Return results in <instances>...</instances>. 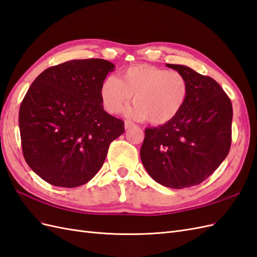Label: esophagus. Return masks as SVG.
<instances>
[{"label":"esophagus","mask_w":257,"mask_h":257,"mask_svg":"<svg viewBox=\"0 0 257 257\" xmlns=\"http://www.w3.org/2000/svg\"><path fill=\"white\" fill-rule=\"evenodd\" d=\"M135 126V123L133 122V121H129V120H126L124 121V129H130V128H133Z\"/></svg>","instance_id":"1"}]
</instances>
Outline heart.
<instances>
[{
	"instance_id": "obj_1",
	"label": "heart",
	"mask_w": 257,
	"mask_h": 257,
	"mask_svg": "<svg viewBox=\"0 0 257 257\" xmlns=\"http://www.w3.org/2000/svg\"><path fill=\"white\" fill-rule=\"evenodd\" d=\"M133 95L135 105L128 110L130 117L164 124L178 116L185 106L189 83L179 71L150 65L131 66L117 77H106L101 83V103L109 114L120 113Z\"/></svg>"
}]
</instances>
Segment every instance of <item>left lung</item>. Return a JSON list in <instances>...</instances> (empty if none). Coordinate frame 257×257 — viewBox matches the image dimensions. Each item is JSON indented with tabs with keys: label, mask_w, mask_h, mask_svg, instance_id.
I'll return each mask as SVG.
<instances>
[{
	"label": "left lung",
	"mask_w": 257,
	"mask_h": 257,
	"mask_svg": "<svg viewBox=\"0 0 257 257\" xmlns=\"http://www.w3.org/2000/svg\"><path fill=\"white\" fill-rule=\"evenodd\" d=\"M186 77L189 95L172 121L147 128L140 151L144 168L160 185L196 186L226 159L231 144V101L213 78L185 65L166 64Z\"/></svg>",
	"instance_id": "obj_1"
}]
</instances>
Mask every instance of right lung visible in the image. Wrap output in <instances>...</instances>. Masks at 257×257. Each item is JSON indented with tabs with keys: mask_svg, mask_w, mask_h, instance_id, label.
<instances>
[{
	"mask_svg": "<svg viewBox=\"0 0 257 257\" xmlns=\"http://www.w3.org/2000/svg\"><path fill=\"white\" fill-rule=\"evenodd\" d=\"M115 65L101 58L72 60L42 71L19 108L23 153L52 186L76 188L101 169L110 142L124 131L107 114L101 83Z\"/></svg>",
	"mask_w": 257,
	"mask_h": 257,
	"instance_id": "right-lung-1",
	"label": "right lung"
}]
</instances>
